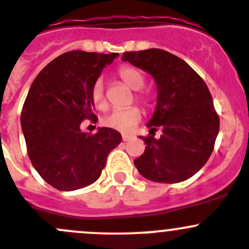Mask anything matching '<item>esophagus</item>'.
Instances as JSON below:
<instances>
[{
	"label": "esophagus",
	"mask_w": 249,
	"mask_h": 249,
	"mask_svg": "<svg viewBox=\"0 0 249 249\" xmlns=\"http://www.w3.org/2000/svg\"><path fill=\"white\" fill-rule=\"evenodd\" d=\"M130 138H132V137H130V135H128V134L122 135V140H124V142H128V140H129Z\"/></svg>",
	"instance_id": "1"
}]
</instances>
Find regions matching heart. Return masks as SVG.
Returning a JSON list of instances; mask_svg holds the SVG:
<instances>
[{
	"label": "heart",
	"mask_w": 249,
	"mask_h": 249,
	"mask_svg": "<svg viewBox=\"0 0 249 249\" xmlns=\"http://www.w3.org/2000/svg\"><path fill=\"white\" fill-rule=\"evenodd\" d=\"M119 76L125 85L133 90H139L144 87V76L137 69L130 66H124L119 70ZM137 98L142 103H146V98L142 94H137ZM90 99L97 109L104 110L107 107V100L105 97V85L102 77L97 78L90 88ZM142 119V112L137 107H129L125 109L112 110L103 119V124L120 132L128 133L133 129Z\"/></svg>",
	"instance_id": "obj_1"
}]
</instances>
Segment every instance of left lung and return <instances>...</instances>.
Returning <instances> with one entry per match:
<instances>
[{
    "instance_id": "1",
    "label": "left lung",
    "mask_w": 249,
    "mask_h": 249,
    "mask_svg": "<svg viewBox=\"0 0 249 249\" xmlns=\"http://www.w3.org/2000/svg\"><path fill=\"white\" fill-rule=\"evenodd\" d=\"M122 60L146 71L157 89L156 109L146 125L162 128L160 139L146 144L134 160L138 172L157 183H180L208 161L219 132V117L205 81L183 59L163 49L125 52Z\"/></svg>"
}]
</instances>
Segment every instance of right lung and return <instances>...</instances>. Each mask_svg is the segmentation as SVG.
Instances as JSON below:
<instances>
[{
    "instance_id": "obj_1",
    "label": "right lung",
    "mask_w": 249,
    "mask_h": 249,
    "mask_svg": "<svg viewBox=\"0 0 249 249\" xmlns=\"http://www.w3.org/2000/svg\"><path fill=\"white\" fill-rule=\"evenodd\" d=\"M117 56L68 52L52 60L29 89L20 117L29 157L42 179L58 190L94 183L107 155L121 142V133L112 128L99 127L95 134L81 130L83 120L97 117L92 85Z\"/></svg>"
}]
</instances>
